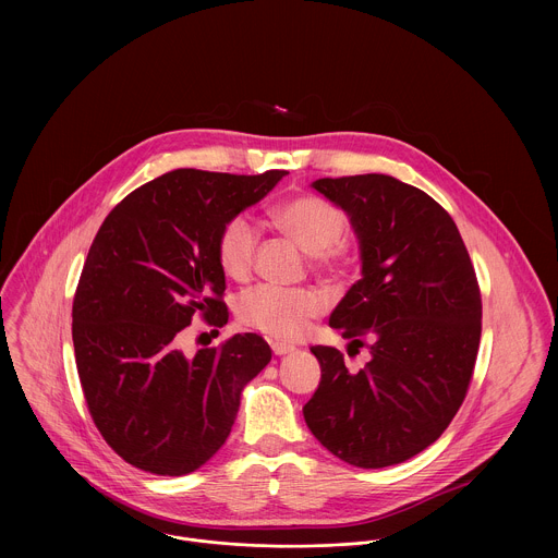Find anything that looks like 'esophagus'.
<instances>
[{"mask_svg": "<svg viewBox=\"0 0 558 558\" xmlns=\"http://www.w3.org/2000/svg\"><path fill=\"white\" fill-rule=\"evenodd\" d=\"M272 352L277 354V356H283V354H292L296 348L294 345H290V343H281V341H275L272 345Z\"/></svg>", "mask_w": 558, "mask_h": 558, "instance_id": "obj_1", "label": "esophagus"}]
</instances>
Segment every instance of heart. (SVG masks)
I'll list each match as a JSON object with an SVG mask.
<instances>
[{"label": "heart", "mask_w": 558, "mask_h": 558, "mask_svg": "<svg viewBox=\"0 0 558 558\" xmlns=\"http://www.w3.org/2000/svg\"><path fill=\"white\" fill-rule=\"evenodd\" d=\"M272 223L314 257L322 270H339L348 264V246L341 240L348 219L341 208L318 195H299L279 202L270 210ZM257 232L246 217H234L221 230L217 255L221 270L236 281L251 272ZM326 307L324 294L314 288L259 286L244 292L239 301V318L244 326L277 339H299L312 319Z\"/></svg>", "instance_id": "heart-1"}]
</instances>
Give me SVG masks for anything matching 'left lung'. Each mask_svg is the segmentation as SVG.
Wrapping results in <instances>:
<instances>
[{
  "label": "left lung",
  "instance_id": "obj_1",
  "mask_svg": "<svg viewBox=\"0 0 558 558\" xmlns=\"http://www.w3.org/2000/svg\"><path fill=\"white\" fill-rule=\"evenodd\" d=\"M361 248V279L328 324L350 343L369 339L352 374L343 354L314 345L318 391L307 427L335 458L359 469L401 464L449 427L466 398L481 339V294L466 244L449 213L393 175L319 178Z\"/></svg>",
  "mask_w": 558,
  "mask_h": 558
}]
</instances>
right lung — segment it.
Wrapping results in <instances>:
<instances>
[{"label":"right lung","instance_id":"obj_1","mask_svg":"<svg viewBox=\"0 0 558 558\" xmlns=\"http://www.w3.org/2000/svg\"><path fill=\"white\" fill-rule=\"evenodd\" d=\"M288 175L175 169L126 195L89 246L73 301L83 396L107 445L153 475L182 477L228 440L240 393L270 348L244 332L186 356L195 314L228 324L217 242L226 223Z\"/></svg>","mask_w":558,"mask_h":558}]
</instances>
